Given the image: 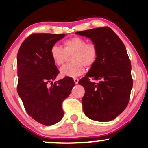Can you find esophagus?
<instances>
[{
    "label": "esophagus",
    "mask_w": 148,
    "mask_h": 148,
    "mask_svg": "<svg viewBox=\"0 0 148 148\" xmlns=\"http://www.w3.org/2000/svg\"><path fill=\"white\" fill-rule=\"evenodd\" d=\"M74 83H75L76 84H78V82H79V79H77V78L74 79Z\"/></svg>",
    "instance_id": "34e87169"
}]
</instances>
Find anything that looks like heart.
Segmentation results:
<instances>
[{"mask_svg": "<svg viewBox=\"0 0 148 148\" xmlns=\"http://www.w3.org/2000/svg\"><path fill=\"white\" fill-rule=\"evenodd\" d=\"M62 49L57 45L50 48L49 54L52 62L57 66H62L71 57V64L60 69L63 77L74 78L84 74L85 66L91 67L96 62L99 54L97 46L93 42L87 43L85 39L74 37L65 40Z\"/></svg>", "mask_w": 148, "mask_h": 148, "instance_id": "heart-1", "label": "heart"}]
</instances>
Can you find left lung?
Masks as SVG:
<instances>
[{"label": "left lung", "instance_id": "8db88e82", "mask_svg": "<svg viewBox=\"0 0 148 148\" xmlns=\"http://www.w3.org/2000/svg\"><path fill=\"white\" fill-rule=\"evenodd\" d=\"M76 34L91 39L99 50L96 62L79 82L85 89L82 101L84 112L94 121H112L126 108L133 87L131 64L126 48L108 27ZM90 78L99 82H92Z\"/></svg>", "mask_w": 148, "mask_h": 148}]
</instances>
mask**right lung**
Wrapping results in <instances>:
<instances>
[{
    "label": "right lung",
    "mask_w": 148,
    "mask_h": 148,
    "mask_svg": "<svg viewBox=\"0 0 148 148\" xmlns=\"http://www.w3.org/2000/svg\"><path fill=\"white\" fill-rule=\"evenodd\" d=\"M65 34L35 33L22 43L17 56L18 94L27 114L45 125L63 118L62 102L75 85L70 77L55 82L59 70L49 54L50 48ZM50 83L52 85L48 87Z\"/></svg>",
    "instance_id": "1"
}]
</instances>
